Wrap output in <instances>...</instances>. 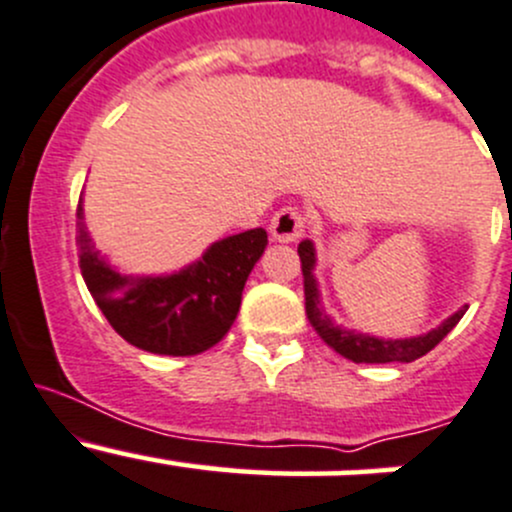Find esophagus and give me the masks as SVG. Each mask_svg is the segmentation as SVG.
<instances>
[{"label": "esophagus", "instance_id": "1", "mask_svg": "<svg viewBox=\"0 0 512 512\" xmlns=\"http://www.w3.org/2000/svg\"><path fill=\"white\" fill-rule=\"evenodd\" d=\"M303 226H306V219L301 216V211L281 209L271 219V236L281 244H291L303 234Z\"/></svg>", "mask_w": 512, "mask_h": 512}]
</instances>
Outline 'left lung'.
I'll return each mask as SVG.
<instances>
[{"label":"left lung","mask_w":512,"mask_h":512,"mask_svg":"<svg viewBox=\"0 0 512 512\" xmlns=\"http://www.w3.org/2000/svg\"><path fill=\"white\" fill-rule=\"evenodd\" d=\"M298 256H301V271H303V293H306V316L311 326L316 328L318 336L328 343L336 353L353 363H411L416 358L426 356L433 351L445 336L455 328V323L463 318L468 306L458 308L453 316L445 318L438 328L423 333V336L411 338H378L371 333L353 331V328H343L333 323L328 311L321 303V291H318V281L313 276L316 268V246L313 241H301L298 244Z\"/></svg>","instance_id":"obj_1"}]
</instances>
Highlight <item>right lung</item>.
I'll use <instances>...</instances> for the list:
<instances>
[{
  "instance_id": "1",
  "label": "right lung",
  "mask_w": 512,
  "mask_h": 512,
  "mask_svg": "<svg viewBox=\"0 0 512 512\" xmlns=\"http://www.w3.org/2000/svg\"><path fill=\"white\" fill-rule=\"evenodd\" d=\"M266 244V231L251 229L214 241L199 261L174 273L129 276L94 249L79 199L77 246L86 288L124 341L159 356H196L229 333Z\"/></svg>"
}]
</instances>
